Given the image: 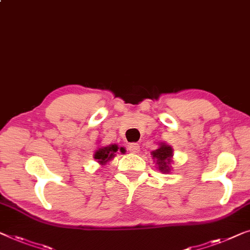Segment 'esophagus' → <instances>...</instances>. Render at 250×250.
<instances>
[{
	"label": "esophagus",
	"mask_w": 250,
	"mask_h": 250,
	"mask_svg": "<svg viewBox=\"0 0 250 250\" xmlns=\"http://www.w3.org/2000/svg\"><path fill=\"white\" fill-rule=\"evenodd\" d=\"M128 150H129V152H132V153H139V152H140V144L132 143L131 146H128Z\"/></svg>",
	"instance_id": "obj_1"
}]
</instances>
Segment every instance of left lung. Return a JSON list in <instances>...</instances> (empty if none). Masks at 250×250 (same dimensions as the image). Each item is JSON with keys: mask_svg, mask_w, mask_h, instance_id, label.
I'll return each instance as SVG.
<instances>
[{"mask_svg": "<svg viewBox=\"0 0 250 250\" xmlns=\"http://www.w3.org/2000/svg\"><path fill=\"white\" fill-rule=\"evenodd\" d=\"M151 155L159 171H161L162 173H169L171 171L173 149L169 144L165 142L159 143V147L157 150L152 151Z\"/></svg>", "mask_w": 250, "mask_h": 250, "instance_id": "obj_1", "label": "left lung"}]
</instances>
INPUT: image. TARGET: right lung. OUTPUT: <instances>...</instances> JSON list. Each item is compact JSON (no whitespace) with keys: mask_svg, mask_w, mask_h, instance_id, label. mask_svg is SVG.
Listing matches in <instances>:
<instances>
[{"mask_svg":"<svg viewBox=\"0 0 250 250\" xmlns=\"http://www.w3.org/2000/svg\"><path fill=\"white\" fill-rule=\"evenodd\" d=\"M126 150L123 146L119 147L117 144H110V146H108L97 147L95 153H93V158L96 159L97 162H98L100 166L104 167V165L113 160L118 153L124 154Z\"/></svg>","mask_w":250,"mask_h":250,"instance_id":"obj_1","label":"right lung"}]
</instances>
